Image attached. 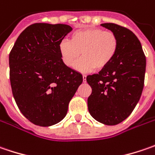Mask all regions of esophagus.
<instances>
[{"mask_svg":"<svg viewBox=\"0 0 155 155\" xmlns=\"http://www.w3.org/2000/svg\"><path fill=\"white\" fill-rule=\"evenodd\" d=\"M82 80H83V82H85V81H86V80H87V75L83 74V75H82Z\"/></svg>","mask_w":155,"mask_h":155,"instance_id":"obj_1","label":"esophagus"}]
</instances>
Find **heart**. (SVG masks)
<instances>
[{"instance_id": "heart-1", "label": "heart", "mask_w": 155, "mask_h": 155, "mask_svg": "<svg viewBox=\"0 0 155 155\" xmlns=\"http://www.w3.org/2000/svg\"><path fill=\"white\" fill-rule=\"evenodd\" d=\"M119 48L117 35L112 31L98 28H85L74 33L70 41L62 40L58 50L62 63L71 68L80 56H84L74 68L80 72L102 70L111 63Z\"/></svg>"}]
</instances>
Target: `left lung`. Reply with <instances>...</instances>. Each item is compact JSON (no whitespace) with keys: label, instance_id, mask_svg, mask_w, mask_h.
I'll use <instances>...</instances> for the list:
<instances>
[{"label":"left lung","instance_id":"obj_1","mask_svg":"<svg viewBox=\"0 0 155 155\" xmlns=\"http://www.w3.org/2000/svg\"><path fill=\"white\" fill-rule=\"evenodd\" d=\"M101 26L117 35L119 48L107 68L87 76L92 88L87 107L97 121L114 126L128 117L138 103L144 87L146 56L131 30L114 23Z\"/></svg>","mask_w":155,"mask_h":155}]
</instances>
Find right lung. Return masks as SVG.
Listing matches in <instances>:
<instances>
[{
  "mask_svg": "<svg viewBox=\"0 0 155 155\" xmlns=\"http://www.w3.org/2000/svg\"><path fill=\"white\" fill-rule=\"evenodd\" d=\"M70 31L66 24H32L19 35L9 54L15 101L35 125L49 127L63 120L82 83V75L62 63L58 50Z\"/></svg>",
  "mask_w": 155,
  "mask_h": 155,
  "instance_id": "add662e5",
  "label": "right lung"
}]
</instances>
